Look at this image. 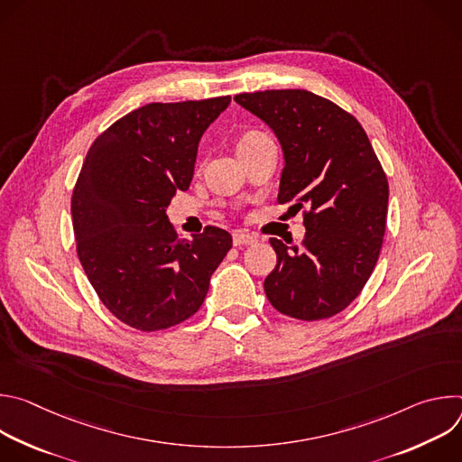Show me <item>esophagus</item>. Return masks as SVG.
<instances>
[{"label": "esophagus", "mask_w": 462, "mask_h": 462, "mask_svg": "<svg viewBox=\"0 0 462 462\" xmlns=\"http://www.w3.org/2000/svg\"><path fill=\"white\" fill-rule=\"evenodd\" d=\"M232 239H234V245L236 246H243V245H254L255 241H257V237L255 236H250V234H245V232H234V236H232Z\"/></svg>", "instance_id": "obj_1"}]
</instances>
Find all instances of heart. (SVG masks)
Segmentation results:
<instances>
[{
  "instance_id": "b5f03b06",
  "label": "heart",
  "mask_w": 462,
  "mask_h": 462,
  "mask_svg": "<svg viewBox=\"0 0 462 462\" xmlns=\"http://www.w3.org/2000/svg\"><path fill=\"white\" fill-rule=\"evenodd\" d=\"M261 137H265L261 134V131H255V129H250V131H246V134H243L241 137H239V141H237V148H243V146H248V144H252V143H255V141H259Z\"/></svg>"
}]
</instances>
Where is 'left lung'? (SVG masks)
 <instances>
[{
  "label": "left lung",
  "instance_id": "obj_1",
  "mask_svg": "<svg viewBox=\"0 0 462 462\" xmlns=\"http://www.w3.org/2000/svg\"><path fill=\"white\" fill-rule=\"evenodd\" d=\"M234 100L280 141L285 168L278 203L303 210L301 246L271 237L273 307L316 321L344 310L367 283L382 248L389 186L360 122L305 89L241 93Z\"/></svg>",
  "mask_w": 462,
  "mask_h": 462
}]
</instances>
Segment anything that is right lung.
<instances>
[{
    "label": "right lung",
    "instance_id": "1",
    "mask_svg": "<svg viewBox=\"0 0 462 462\" xmlns=\"http://www.w3.org/2000/svg\"><path fill=\"white\" fill-rule=\"evenodd\" d=\"M230 97L146 104L89 148L73 189L77 252L100 301L122 323L152 333L203 305L232 236L207 226L179 239L166 208L188 189L197 146Z\"/></svg>",
    "mask_w": 462,
    "mask_h": 462
}]
</instances>
